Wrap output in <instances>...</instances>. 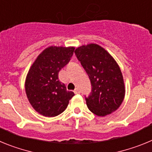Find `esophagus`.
Segmentation results:
<instances>
[{"mask_svg": "<svg viewBox=\"0 0 152 152\" xmlns=\"http://www.w3.org/2000/svg\"><path fill=\"white\" fill-rule=\"evenodd\" d=\"M74 92H75V94H80V89H79V88H75V91H74Z\"/></svg>", "mask_w": 152, "mask_h": 152, "instance_id": "34e87169", "label": "esophagus"}]
</instances>
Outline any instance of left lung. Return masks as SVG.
<instances>
[{
	"label": "left lung",
	"instance_id": "1",
	"mask_svg": "<svg viewBox=\"0 0 152 152\" xmlns=\"http://www.w3.org/2000/svg\"><path fill=\"white\" fill-rule=\"evenodd\" d=\"M75 53L91 80L92 89L85 97L90 110L99 116L116 111L125 96L121 70L107 50L97 44H88L76 49Z\"/></svg>",
	"mask_w": 152,
	"mask_h": 152
}]
</instances>
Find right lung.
Masks as SVG:
<instances>
[{"mask_svg": "<svg viewBox=\"0 0 152 152\" xmlns=\"http://www.w3.org/2000/svg\"><path fill=\"white\" fill-rule=\"evenodd\" d=\"M74 51V47H48L29 70L25 82L26 96L35 110L42 116L61 114L75 95L58 80V72L69 62Z\"/></svg>", "mask_w": 152, "mask_h": 152, "instance_id": "obj_1", "label": "right lung"}]
</instances>
